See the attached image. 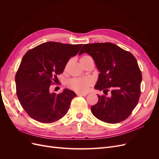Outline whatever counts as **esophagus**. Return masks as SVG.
Masks as SVG:
<instances>
[{
	"label": "esophagus",
	"mask_w": 159,
	"mask_h": 159,
	"mask_svg": "<svg viewBox=\"0 0 159 159\" xmlns=\"http://www.w3.org/2000/svg\"><path fill=\"white\" fill-rule=\"evenodd\" d=\"M88 94V93H82V92L78 93V95H79V96H86Z\"/></svg>",
	"instance_id": "34e87169"
}]
</instances>
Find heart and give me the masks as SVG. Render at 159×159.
<instances>
[{
  "label": "heart",
  "mask_w": 159,
  "mask_h": 159,
  "mask_svg": "<svg viewBox=\"0 0 159 159\" xmlns=\"http://www.w3.org/2000/svg\"><path fill=\"white\" fill-rule=\"evenodd\" d=\"M88 56H84L81 58H84V57H87ZM92 80L89 78H75L68 81V85L71 89L75 91H85L92 84Z\"/></svg>",
  "instance_id": "b5f03b06"
}]
</instances>
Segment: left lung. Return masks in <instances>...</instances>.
<instances>
[{"label": "left lung", "mask_w": 159, "mask_h": 159, "mask_svg": "<svg viewBox=\"0 0 159 159\" xmlns=\"http://www.w3.org/2000/svg\"><path fill=\"white\" fill-rule=\"evenodd\" d=\"M92 56L99 71L95 88L109 91L110 96L98 95V102L91 107L94 116L107 123H117L131 114L141 95L142 74L131 52L113 43L84 44L79 54ZM106 95V94H105Z\"/></svg>", "instance_id": "left-lung-1"}]
</instances>
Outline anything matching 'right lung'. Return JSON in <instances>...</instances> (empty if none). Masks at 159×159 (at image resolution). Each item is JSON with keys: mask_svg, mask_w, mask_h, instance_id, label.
Wrapping results in <instances>:
<instances>
[{"mask_svg": "<svg viewBox=\"0 0 159 159\" xmlns=\"http://www.w3.org/2000/svg\"><path fill=\"white\" fill-rule=\"evenodd\" d=\"M82 44L48 42L28 50L23 56L15 76L16 95L22 108L33 119L51 123L68 113L76 94L65 89L56 94L50 92L57 83V75L64 71L71 56Z\"/></svg>", "mask_w": 159, "mask_h": 159, "instance_id": "obj_1", "label": "right lung"}]
</instances>
